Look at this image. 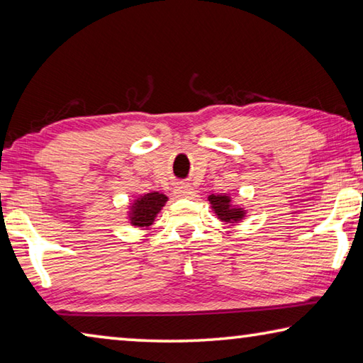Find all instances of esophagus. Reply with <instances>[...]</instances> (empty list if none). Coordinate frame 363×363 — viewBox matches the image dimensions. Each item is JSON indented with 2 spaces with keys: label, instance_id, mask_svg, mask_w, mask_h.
Listing matches in <instances>:
<instances>
[{
  "label": "esophagus",
  "instance_id": "1",
  "mask_svg": "<svg viewBox=\"0 0 363 363\" xmlns=\"http://www.w3.org/2000/svg\"><path fill=\"white\" fill-rule=\"evenodd\" d=\"M195 190L192 189V186H189V184H179L174 189V195L179 196V199H190V196H194Z\"/></svg>",
  "mask_w": 363,
  "mask_h": 363
}]
</instances>
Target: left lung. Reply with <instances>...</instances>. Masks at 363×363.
I'll return each instance as SVG.
<instances>
[{"label":"left lung","mask_w":363,"mask_h":363,"mask_svg":"<svg viewBox=\"0 0 363 363\" xmlns=\"http://www.w3.org/2000/svg\"><path fill=\"white\" fill-rule=\"evenodd\" d=\"M208 201H210L211 210L216 213L218 219L223 220L225 224H237L247 216V213L242 206H237L232 203V199L229 194H218V195H208Z\"/></svg>","instance_id":"obj_1"}]
</instances>
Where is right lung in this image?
I'll use <instances>...</instances> for the list:
<instances>
[{
  "instance_id": "add662e5",
  "label": "right lung",
  "mask_w": 363,
  "mask_h": 363,
  "mask_svg": "<svg viewBox=\"0 0 363 363\" xmlns=\"http://www.w3.org/2000/svg\"><path fill=\"white\" fill-rule=\"evenodd\" d=\"M167 201L168 196L160 192L140 195L130 205V213H128L130 219L128 220L131 225L139 227V229H149Z\"/></svg>"
}]
</instances>
